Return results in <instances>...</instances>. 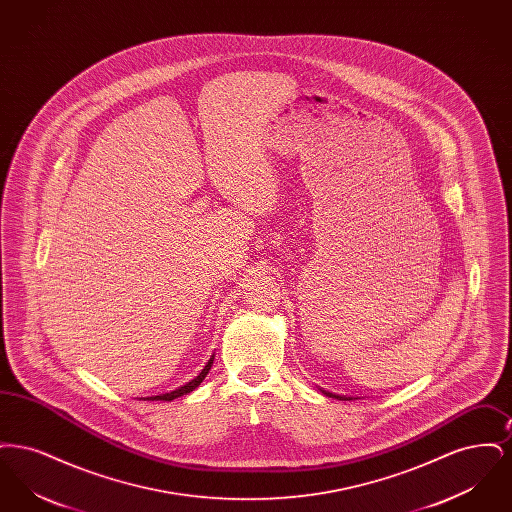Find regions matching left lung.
I'll use <instances>...</instances> for the list:
<instances>
[{
  "mask_svg": "<svg viewBox=\"0 0 512 512\" xmlns=\"http://www.w3.org/2000/svg\"><path fill=\"white\" fill-rule=\"evenodd\" d=\"M318 390L322 391L326 397H334V399H340V401H351V399H363L359 395H341V393H334V391L324 390L318 386Z\"/></svg>",
  "mask_w": 512,
  "mask_h": 512,
  "instance_id": "obj_1",
  "label": "left lung"
}]
</instances>
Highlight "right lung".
I'll list each match as a JSON object with an SVG mask.
<instances>
[{
	"label": "right lung",
	"instance_id": "obj_1",
	"mask_svg": "<svg viewBox=\"0 0 512 512\" xmlns=\"http://www.w3.org/2000/svg\"><path fill=\"white\" fill-rule=\"evenodd\" d=\"M213 361H215V353L211 355V359L207 361V365L201 368V372L194 376L190 382H186L184 386H180V388H176V390L167 391V393H159V395H151V397H144V401H172V399H176V397H182V395H186V393H190V391H194L203 380H205V376L209 374V370H211V366H213Z\"/></svg>",
	"mask_w": 512,
	"mask_h": 512
}]
</instances>
